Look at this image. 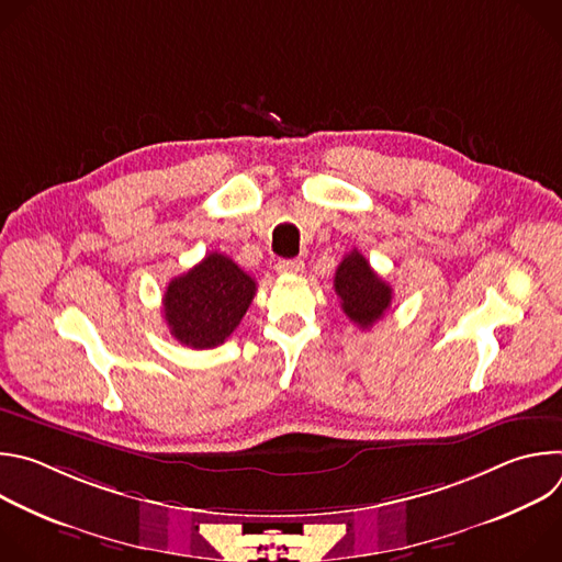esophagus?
Instances as JSON below:
<instances>
[{"mask_svg": "<svg viewBox=\"0 0 562 562\" xmlns=\"http://www.w3.org/2000/svg\"><path fill=\"white\" fill-rule=\"evenodd\" d=\"M276 271L284 273V276H297V273L304 271V262L297 260V258H293V260H278Z\"/></svg>", "mask_w": 562, "mask_h": 562, "instance_id": "obj_1", "label": "esophagus"}]
</instances>
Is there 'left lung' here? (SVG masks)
Returning <instances> with one entry per match:
<instances>
[{"instance_id":"1","label":"left lung","mask_w":562,"mask_h":562,"mask_svg":"<svg viewBox=\"0 0 562 562\" xmlns=\"http://www.w3.org/2000/svg\"><path fill=\"white\" fill-rule=\"evenodd\" d=\"M342 311L360 329H371L373 323L389 311L393 289L371 269L360 251L345 256L334 280Z\"/></svg>"}]
</instances>
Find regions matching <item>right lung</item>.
<instances>
[{"label": "right lung", "mask_w": 562, "mask_h": 562, "mask_svg": "<svg viewBox=\"0 0 562 562\" xmlns=\"http://www.w3.org/2000/svg\"><path fill=\"white\" fill-rule=\"evenodd\" d=\"M256 295V280L224 254H209L200 265L169 282L165 319L171 336L191 349L222 345L245 317Z\"/></svg>", "instance_id": "right-lung-1"}]
</instances>
